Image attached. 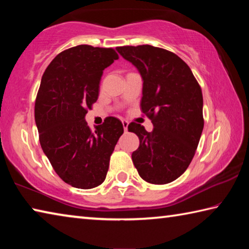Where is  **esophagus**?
I'll list each match as a JSON object with an SVG mask.
<instances>
[{"mask_svg":"<svg viewBox=\"0 0 249 249\" xmlns=\"http://www.w3.org/2000/svg\"><path fill=\"white\" fill-rule=\"evenodd\" d=\"M122 124H123V127H124V130L125 132H127V127H128V122L123 120L122 121Z\"/></svg>","mask_w":249,"mask_h":249,"instance_id":"1","label":"esophagus"}]
</instances>
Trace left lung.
Returning <instances> with one entry per match:
<instances>
[{"label": "left lung", "mask_w": 249, "mask_h": 249, "mask_svg": "<svg viewBox=\"0 0 249 249\" xmlns=\"http://www.w3.org/2000/svg\"><path fill=\"white\" fill-rule=\"evenodd\" d=\"M116 50L141 73L142 111L154 125L150 133L134 122L128 125V132L140 138V147L132 154L134 166L147 182H172L190 165L203 130L201 88L174 53L150 45Z\"/></svg>", "instance_id": "8db88e82"}]
</instances>
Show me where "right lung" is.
Returning a JSON list of instances; mask_svg holds the SVG:
<instances>
[{
  "label": "right lung",
  "instance_id": "add662e5",
  "mask_svg": "<svg viewBox=\"0 0 249 249\" xmlns=\"http://www.w3.org/2000/svg\"><path fill=\"white\" fill-rule=\"evenodd\" d=\"M119 59L112 48L79 45L56 56L45 70L35 102L39 142L57 175L78 189L107 177L123 124L109 116L91 129L87 109L96 102L103 70Z\"/></svg>",
  "mask_w": 249,
  "mask_h": 249
}]
</instances>
